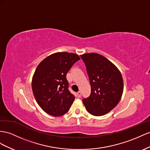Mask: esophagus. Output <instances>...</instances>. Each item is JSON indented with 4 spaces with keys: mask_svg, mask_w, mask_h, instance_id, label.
<instances>
[{
    "mask_svg": "<svg viewBox=\"0 0 150 150\" xmlns=\"http://www.w3.org/2000/svg\"><path fill=\"white\" fill-rule=\"evenodd\" d=\"M81 96V92L80 91H78V93H77V96H78V98H80Z\"/></svg>",
    "mask_w": 150,
    "mask_h": 150,
    "instance_id": "1",
    "label": "esophagus"
}]
</instances>
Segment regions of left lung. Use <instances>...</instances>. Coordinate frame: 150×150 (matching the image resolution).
I'll use <instances>...</instances> for the list:
<instances>
[{
    "label": "left lung",
    "mask_w": 150,
    "mask_h": 150,
    "mask_svg": "<svg viewBox=\"0 0 150 150\" xmlns=\"http://www.w3.org/2000/svg\"><path fill=\"white\" fill-rule=\"evenodd\" d=\"M86 67L91 94L83 100L86 110L95 116L108 114L122 97L124 83L121 72L114 64L96 53L81 55Z\"/></svg>",
    "instance_id": "left-lung-1"
}]
</instances>
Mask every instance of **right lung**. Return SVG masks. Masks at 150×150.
I'll use <instances>...</instances> for the list:
<instances>
[{
  "label": "right lung",
  "instance_id": "1",
  "mask_svg": "<svg viewBox=\"0 0 150 150\" xmlns=\"http://www.w3.org/2000/svg\"><path fill=\"white\" fill-rule=\"evenodd\" d=\"M80 59L76 54L57 52L44 59L32 78V90L36 102L47 114L54 117L67 113L75 96L68 90L66 74Z\"/></svg>",
  "mask_w": 150,
  "mask_h": 150
}]
</instances>
